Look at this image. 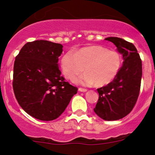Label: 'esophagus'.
Wrapping results in <instances>:
<instances>
[{
    "instance_id": "1",
    "label": "esophagus",
    "mask_w": 155,
    "mask_h": 155,
    "mask_svg": "<svg viewBox=\"0 0 155 155\" xmlns=\"http://www.w3.org/2000/svg\"><path fill=\"white\" fill-rule=\"evenodd\" d=\"M78 91H79V92H87V89H84V88H79L78 89Z\"/></svg>"
}]
</instances>
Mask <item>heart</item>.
<instances>
[{"label":"heart","instance_id":"obj_1","mask_svg":"<svg viewBox=\"0 0 155 155\" xmlns=\"http://www.w3.org/2000/svg\"><path fill=\"white\" fill-rule=\"evenodd\" d=\"M122 57L114 50L101 46L82 48L76 52L69 51L61 58V68L64 75L73 79L85 70L86 72L73 80L84 86L102 87L113 81L122 65Z\"/></svg>","mask_w":155,"mask_h":155}]
</instances>
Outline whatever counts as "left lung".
<instances>
[{
	"label": "left lung",
	"instance_id": "left-lung-1",
	"mask_svg": "<svg viewBox=\"0 0 155 155\" xmlns=\"http://www.w3.org/2000/svg\"><path fill=\"white\" fill-rule=\"evenodd\" d=\"M122 54L124 62L113 81L97 89L99 99L94 111L106 120L123 118L132 111L138 98L142 78V61L132 43L118 37H107Z\"/></svg>",
	"mask_w": 155,
	"mask_h": 155
}]
</instances>
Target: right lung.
<instances>
[{
    "label": "right lung",
    "mask_w": 155,
    "mask_h": 155,
    "mask_svg": "<svg viewBox=\"0 0 155 155\" xmlns=\"http://www.w3.org/2000/svg\"><path fill=\"white\" fill-rule=\"evenodd\" d=\"M62 52V44L37 40L25 44L15 58V95L22 109L37 119H56L77 94L78 88L61 75L58 62Z\"/></svg>",
    "instance_id": "obj_1"
}]
</instances>
